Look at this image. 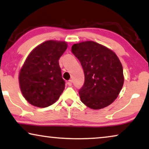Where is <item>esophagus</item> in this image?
I'll list each match as a JSON object with an SVG mask.
<instances>
[{
  "label": "esophagus",
  "mask_w": 149,
  "mask_h": 149,
  "mask_svg": "<svg viewBox=\"0 0 149 149\" xmlns=\"http://www.w3.org/2000/svg\"><path fill=\"white\" fill-rule=\"evenodd\" d=\"M67 84L68 85V86H71V85H72V80H69L68 81V83H67Z\"/></svg>",
  "instance_id": "esophagus-1"
}]
</instances>
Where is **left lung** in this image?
<instances>
[{
    "label": "left lung",
    "mask_w": 149,
    "mask_h": 149,
    "mask_svg": "<svg viewBox=\"0 0 149 149\" xmlns=\"http://www.w3.org/2000/svg\"><path fill=\"white\" fill-rule=\"evenodd\" d=\"M71 52L84 71V84L79 91L81 102L92 109L113 103L124 82L123 67L115 53L93 41L74 44Z\"/></svg>",
    "instance_id": "obj_1"
}]
</instances>
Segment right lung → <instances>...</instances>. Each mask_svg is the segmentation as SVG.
I'll list each match as a JSON object with an SVG mask.
<instances>
[{
	"label": "right lung",
	"mask_w": 149,
	"mask_h": 149,
	"mask_svg": "<svg viewBox=\"0 0 149 149\" xmlns=\"http://www.w3.org/2000/svg\"><path fill=\"white\" fill-rule=\"evenodd\" d=\"M67 49L64 41L47 40L26 59L19 75L22 93L30 104L45 108L58 100L65 88L59 59Z\"/></svg>",
	"instance_id": "right-lung-1"
}]
</instances>
